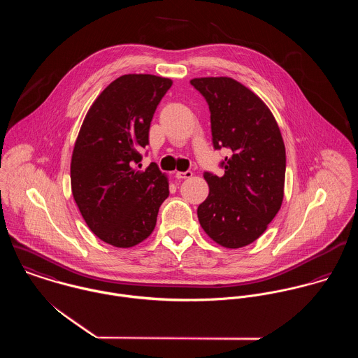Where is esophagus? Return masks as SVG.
I'll list each match as a JSON object with an SVG mask.
<instances>
[{"label": "esophagus", "mask_w": 358, "mask_h": 358, "mask_svg": "<svg viewBox=\"0 0 358 358\" xmlns=\"http://www.w3.org/2000/svg\"><path fill=\"white\" fill-rule=\"evenodd\" d=\"M175 176H176L178 179H189V178H192V176H193V172H192V171H186V172H176V173H175Z\"/></svg>", "instance_id": "obj_1"}]
</instances>
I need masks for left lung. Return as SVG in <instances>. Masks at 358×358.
Segmentation results:
<instances>
[{
	"mask_svg": "<svg viewBox=\"0 0 358 358\" xmlns=\"http://www.w3.org/2000/svg\"><path fill=\"white\" fill-rule=\"evenodd\" d=\"M210 111L212 143L226 148L223 176L205 172L209 194L197 209L205 233L230 250L250 245L280 210L285 183V146L264 102L230 77L193 78Z\"/></svg>",
	"mask_w": 358,
	"mask_h": 358,
	"instance_id": "1",
	"label": "left lung"
}]
</instances>
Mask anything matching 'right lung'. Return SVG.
<instances>
[{"mask_svg": "<svg viewBox=\"0 0 358 358\" xmlns=\"http://www.w3.org/2000/svg\"><path fill=\"white\" fill-rule=\"evenodd\" d=\"M172 80L125 74L103 90L78 132L70 164L71 192L85 223L102 241L129 248L155 227L169 196L157 164L142 168L154 111Z\"/></svg>", "mask_w": 358, "mask_h": 358, "instance_id": "1", "label": "right lung"}]
</instances>
